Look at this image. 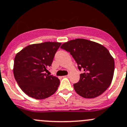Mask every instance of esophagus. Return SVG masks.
<instances>
[{"label": "esophagus", "mask_w": 127, "mask_h": 127, "mask_svg": "<svg viewBox=\"0 0 127 127\" xmlns=\"http://www.w3.org/2000/svg\"><path fill=\"white\" fill-rule=\"evenodd\" d=\"M69 75H66V76H65V77H69Z\"/></svg>", "instance_id": "obj_1"}]
</instances>
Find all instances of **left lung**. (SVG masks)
Instances as JSON below:
<instances>
[{"instance_id": "obj_1", "label": "left lung", "mask_w": 127, "mask_h": 127, "mask_svg": "<svg viewBox=\"0 0 127 127\" xmlns=\"http://www.w3.org/2000/svg\"><path fill=\"white\" fill-rule=\"evenodd\" d=\"M62 49L69 52L82 71L79 81L74 83L76 93L84 98H94L102 94L111 85L115 61L103 45L83 38L66 42Z\"/></svg>"}]
</instances>
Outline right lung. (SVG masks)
<instances>
[{
  "label": "right lung",
  "instance_id": "obj_1",
  "mask_svg": "<svg viewBox=\"0 0 127 127\" xmlns=\"http://www.w3.org/2000/svg\"><path fill=\"white\" fill-rule=\"evenodd\" d=\"M61 45L59 42H50L32 44L16 55L14 76L19 87L28 96L43 99L56 92L60 80L46 72Z\"/></svg>",
  "mask_w": 127,
  "mask_h": 127
}]
</instances>
